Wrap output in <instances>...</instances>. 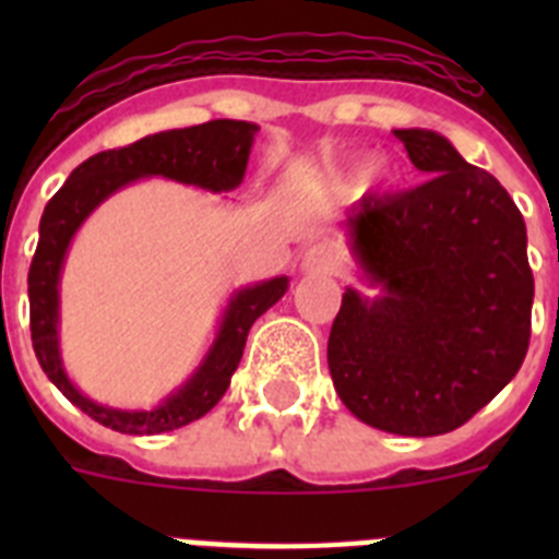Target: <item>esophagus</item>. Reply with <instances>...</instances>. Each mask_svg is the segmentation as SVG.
<instances>
[{
    "mask_svg": "<svg viewBox=\"0 0 559 559\" xmlns=\"http://www.w3.org/2000/svg\"><path fill=\"white\" fill-rule=\"evenodd\" d=\"M335 265H338V257L324 243L310 246L302 254V271H308V274H330V271H335Z\"/></svg>",
    "mask_w": 559,
    "mask_h": 559,
    "instance_id": "esophagus-1",
    "label": "esophagus"
}]
</instances>
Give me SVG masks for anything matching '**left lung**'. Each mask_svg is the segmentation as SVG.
I'll return each mask as SVG.
<instances>
[{
  "label": "left lung",
  "mask_w": 559,
  "mask_h": 559,
  "mask_svg": "<svg viewBox=\"0 0 559 559\" xmlns=\"http://www.w3.org/2000/svg\"><path fill=\"white\" fill-rule=\"evenodd\" d=\"M428 176L364 195L344 229L378 296L347 288L328 341L341 403L367 426L437 437L518 374L532 333L526 224L496 176L437 131H394Z\"/></svg>",
  "instance_id": "8db88e82"
}]
</instances>
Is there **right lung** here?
Returning a JSON list of instances; mask_svg holds the SVG:
<instances>
[{"instance_id": "obj_1", "label": "right lung", "mask_w": 559, "mask_h": 559, "mask_svg": "<svg viewBox=\"0 0 559 559\" xmlns=\"http://www.w3.org/2000/svg\"><path fill=\"white\" fill-rule=\"evenodd\" d=\"M257 131L260 128L246 120H212L204 126L151 133L128 147L95 153L92 159L72 170L61 190L44 206L38 224V249L27 274L33 349L58 392L100 426L131 437H153L204 417L229 389L231 374L243 358L251 324L288 290V276H274L265 283L235 290L221 316L215 341L195 372L151 412H128V408L100 406L86 397L63 369L61 338H58L61 271L72 237L108 195L151 176L206 192H231L243 181Z\"/></svg>"}]
</instances>
